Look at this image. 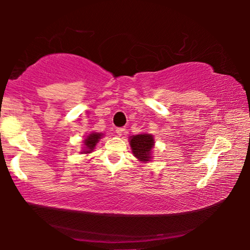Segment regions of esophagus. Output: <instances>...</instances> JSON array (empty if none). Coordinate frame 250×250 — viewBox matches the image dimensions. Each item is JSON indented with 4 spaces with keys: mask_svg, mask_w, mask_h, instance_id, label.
<instances>
[{
    "mask_svg": "<svg viewBox=\"0 0 250 250\" xmlns=\"http://www.w3.org/2000/svg\"><path fill=\"white\" fill-rule=\"evenodd\" d=\"M116 133H117V135L122 136V135L124 134V133H125V128H122V127H119V128L116 129Z\"/></svg>",
    "mask_w": 250,
    "mask_h": 250,
    "instance_id": "1",
    "label": "esophagus"
}]
</instances>
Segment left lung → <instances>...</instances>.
Wrapping results in <instances>:
<instances>
[{"mask_svg": "<svg viewBox=\"0 0 250 250\" xmlns=\"http://www.w3.org/2000/svg\"><path fill=\"white\" fill-rule=\"evenodd\" d=\"M128 141L133 156L139 162L148 163L152 159V149L155 146L153 135L149 133H141V134L131 136Z\"/></svg>", "mask_w": 250, "mask_h": 250, "instance_id": "obj_1", "label": "left lung"}]
</instances>
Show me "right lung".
<instances>
[{
	"label": "right lung",
	"instance_id": "right-lung-1",
	"mask_svg": "<svg viewBox=\"0 0 250 250\" xmlns=\"http://www.w3.org/2000/svg\"><path fill=\"white\" fill-rule=\"evenodd\" d=\"M104 133H98V132H91L90 134L86 135V138L84 139V146H83V150H82V153H91L94 151L95 146L100 141V139L104 136Z\"/></svg>",
	"mask_w": 250,
	"mask_h": 250
}]
</instances>
